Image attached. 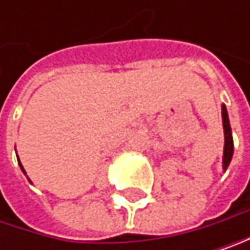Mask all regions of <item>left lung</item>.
<instances>
[{"instance_id":"obj_1","label":"left lung","mask_w":250,"mask_h":250,"mask_svg":"<svg viewBox=\"0 0 250 250\" xmlns=\"http://www.w3.org/2000/svg\"><path fill=\"white\" fill-rule=\"evenodd\" d=\"M222 120H224V130H225V147H224V169L228 168L229 162L232 159L234 153V146H232V135H231V126L228 120V112L225 104L222 106Z\"/></svg>"}]
</instances>
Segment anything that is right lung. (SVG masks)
<instances>
[{"label": "right lung", "instance_id": "right-lung-1", "mask_svg": "<svg viewBox=\"0 0 250 250\" xmlns=\"http://www.w3.org/2000/svg\"><path fill=\"white\" fill-rule=\"evenodd\" d=\"M18 162H19V160H18ZM19 165H21V163H19ZM21 168H22V165H21ZM22 171H23V168H22ZM23 172H25V171H23Z\"/></svg>", "mask_w": 250, "mask_h": 250}]
</instances>
